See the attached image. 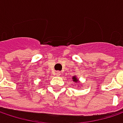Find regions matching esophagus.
Listing matches in <instances>:
<instances>
[{
  "mask_svg": "<svg viewBox=\"0 0 123 123\" xmlns=\"http://www.w3.org/2000/svg\"><path fill=\"white\" fill-rule=\"evenodd\" d=\"M55 74L57 75V76H61V72L60 71H57L56 72H55Z\"/></svg>",
  "mask_w": 123,
  "mask_h": 123,
  "instance_id": "obj_1",
  "label": "esophagus"
}]
</instances>
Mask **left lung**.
<instances>
[{
    "mask_svg": "<svg viewBox=\"0 0 123 123\" xmlns=\"http://www.w3.org/2000/svg\"><path fill=\"white\" fill-rule=\"evenodd\" d=\"M72 80H73V81L74 82H78V79H77V77L76 76H74L72 77Z\"/></svg>",
    "mask_w": 123,
    "mask_h": 123,
    "instance_id": "obj_1",
    "label": "left lung"
}]
</instances>
